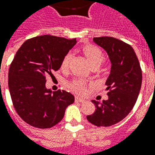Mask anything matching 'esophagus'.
I'll use <instances>...</instances> for the list:
<instances>
[{"label": "esophagus", "mask_w": 155, "mask_h": 155, "mask_svg": "<svg viewBox=\"0 0 155 155\" xmlns=\"http://www.w3.org/2000/svg\"><path fill=\"white\" fill-rule=\"evenodd\" d=\"M75 101H79V102H85V99L82 98L80 97H75Z\"/></svg>", "instance_id": "esophagus-1"}]
</instances>
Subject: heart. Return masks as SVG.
<instances>
[{"mask_svg": "<svg viewBox=\"0 0 155 155\" xmlns=\"http://www.w3.org/2000/svg\"><path fill=\"white\" fill-rule=\"evenodd\" d=\"M83 52L86 56L92 67H100L105 61V56L99 48L93 45H87L84 47ZM71 58V54H66L61 62V69L66 70L69 66V62ZM69 88L74 93L84 94L87 89V83L82 79H76L70 83Z\"/></svg>", "mask_w": 155, "mask_h": 155, "instance_id": "b5f03b06", "label": "heart"}]
</instances>
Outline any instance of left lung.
I'll use <instances>...</instances> for the list:
<instances>
[{
  "label": "left lung",
  "instance_id": "1",
  "mask_svg": "<svg viewBox=\"0 0 155 155\" xmlns=\"http://www.w3.org/2000/svg\"><path fill=\"white\" fill-rule=\"evenodd\" d=\"M93 41L106 51L111 63L106 81L108 99L93 100L96 110L88 115V122L97 127H110L124 120L133 110L140 93L142 72L133 47L114 37H95Z\"/></svg>",
  "mask_w": 155,
  "mask_h": 155
}]
</instances>
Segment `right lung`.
Listing matches in <instances>:
<instances>
[{"label":"right lung","instance_id":"obj_1","mask_svg":"<svg viewBox=\"0 0 155 155\" xmlns=\"http://www.w3.org/2000/svg\"><path fill=\"white\" fill-rule=\"evenodd\" d=\"M76 42V39L40 35L26 41L15 54L9 70V93L18 114L31 126L52 127L75 101L71 93L52 92L45 83L46 75L61 67L64 56Z\"/></svg>","mask_w":155,"mask_h":155}]
</instances>
